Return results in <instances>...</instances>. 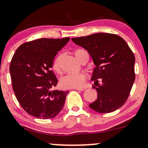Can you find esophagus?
Segmentation results:
<instances>
[{
	"label": "esophagus",
	"mask_w": 148,
	"mask_h": 148,
	"mask_svg": "<svg viewBox=\"0 0 148 148\" xmlns=\"http://www.w3.org/2000/svg\"><path fill=\"white\" fill-rule=\"evenodd\" d=\"M74 89L76 90H79V91H84L85 90V88L84 87H81V88H74Z\"/></svg>",
	"instance_id": "esophagus-1"
}]
</instances>
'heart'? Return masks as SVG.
I'll return each instance as SVG.
<instances>
[{"label":"heart","mask_w":148,"mask_h":148,"mask_svg":"<svg viewBox=\"0 0 148 148\" xmlns=\"http://www.w3.org/2000/svg\"><path fill=\"white\" fill-rule=\"evenodd\" d=\"M85 53H86V52L82 49H77L74 51V55L80 62H82ZM53 69L56 72H60L61 69L60 65H59V57L56 58L53 61ZM85 80H86V76L82 73L69 74L61 79L60 84L64 88H80L84 85Z\"/></svg>","instance_id":"obj_1"}]
</instances>
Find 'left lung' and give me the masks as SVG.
<instances>
[{
	"label": "left lung",
	"instance_id": "obj_1",
	"mask_svg": "<svg viewBox=\"0 0 148 148\" xmlns=\"http://www.w3.org/2000/svg\"><path fill=\"white\" fill-rule=\"evenodd\" d=\"M71 40L89 52L96 65L92 80L95 81L93 88L97 92V99L89 107L99 113H108L122 107L135 79V56L126 41L120 36L106 33Z\"/></svg>",
	"mask_w": 148,
	"mask_h": 148
}]
</instances>
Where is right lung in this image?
<instances>
[{
  "label": "right lung",
  "mask_w": 148,
  "mask_h": 148,
  "mask_svg": "<svg viewBox=\"0 0 148 148\" xmlns=\"http://www.w3.org/2000/svg\"><path fill=\"white\" fill-rule=\"evenodd\" d=\"M70 38H39L21 44L10 64L13 92L22 108L36 118L51 119L64 105L69 91L51 90L58 80L51 70L54 57Z\"/></svg>",
  "instance_id": "obj_1"
}]
</instances>
